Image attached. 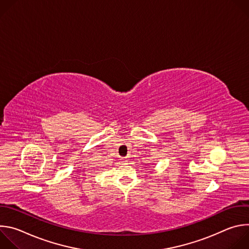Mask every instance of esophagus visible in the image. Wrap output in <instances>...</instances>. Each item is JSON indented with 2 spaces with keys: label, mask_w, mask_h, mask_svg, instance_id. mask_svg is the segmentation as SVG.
<instances>
[{
  "label": "esophagus",
  "mask_w": 249,
  "mask_h": 249,
  "mask_svg": "<svg viewBox=\"0 0 249 249\" xmlns=\"http://www.w3.org/2000/svg\"><path fill=\"white\" fill-rule=\"evenodd\" d=\"M121 160H122V162H126V160H126V158H122V159H121Z\"/></svg>",
  "instance_id": "34e87169"
}]
</instances>
